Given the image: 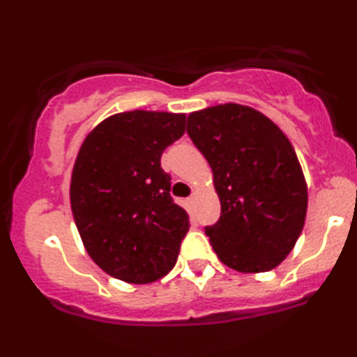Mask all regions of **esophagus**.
Masks as SVG:
<instances>
[{
	"instance_id": "obj_1",
	"label": "esophagus",
	"mask_w": 357,
	"mask_h": 357,
	"mask_svg": "<svg viewBox=\"0 0 357 357\" xmlns=\"http://www.w3.org/2000/svg\"><path fill=\"white\" fill-rule=\"evenodd\" d=\"M196 199H198V195H196V192H192V195L190 196V198H188V203H190L191 206H195V204H196Z\"/></svg>"
}]
</instances>
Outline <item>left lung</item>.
<instances>
[{
	"instance_id": "obj_1",
	"label": "left lung",
	"mask_w": 357,
	"mask_h": 357,
	"mask_svg": "<svg viewBox=\"0 0 357 357\" xmlns=\"http://www.w3.org/2000/svg\"><path fill=\"white\" fill-rule=\"evenodd\" d=\"M188 134L213 171L220 220L204 228L216 255L243 273L275 268L292 252L307 215V183L275 122L240 104L188 116Z\"/></svg>"
}]
</instances>
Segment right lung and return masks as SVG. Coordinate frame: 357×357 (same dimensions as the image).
Wrapping results in <instances>:
<instances>
[{"instance_id":"add662e5","label":"right lung","mask_w":357,"mask_h":357,"mask_svg":"<svg viewBox=\"0 0 357 357\" xmlns=\"http://www.w3.org/2000/svg\"><path fill=\"white\" fill-rule=\"evenodd\" d=\"M184 122L186 114L130 110L104 119L82 142L70 181L73 220L110 277L149 284L178 260L190 216L171 198L161 155Z\"/></svg>"}]
</instances>
